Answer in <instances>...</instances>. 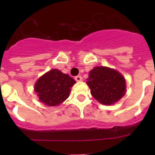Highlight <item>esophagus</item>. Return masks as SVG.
I'll return each instance as SVG.
<instances>
[{
  "label": "esophagus",
  "instance_id": "34e87169",
  "mask_svg": "<svg viewBox=\"0 0 155 155\" xmlns=\"http://www.w3.org/2000/svg\"><path fill=\"white\" fill-rule=\"evenodd\" d=\"M75 80H76L78 82H80V81H82L83 79H82V77L81 76V75H78V76L75 77Z\"/></svg>",
  "mask_w": 155,
  "mask_h": 155
}]
</instances>
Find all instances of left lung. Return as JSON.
Returning <instances> with one entry per match:
<instances>
[{"label": "left lung", "instance_id": "1", "mask_svg": "<svg viewBox=\"0 0 155 155\" xmlns=\"http://www.w3.org/2000/svg\"><path fill=\"white\" fill-rule=\"evenodd\" d=\"M87 84L91 94L102 105H113L126 94V80L124 76L112 68L95 67L89 72Z\"/></svg>", "mask_w": 155, "mask_h": 155}]
</instances>
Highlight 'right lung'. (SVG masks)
Returning <instances> with one entry per match:
<instances>
[{
	"instance_id": "add662e5",
	"label": "right lung",
	"mask_w": 155,
	"mask_h": 155,
	"mask_svg": "<svg viewBox=\"0 0 155 155\" xmlns=\"http://www.w3.org/2000/svg\"><path fill=\"white\" fill-rule=\"evenodd\" d=\"M76 83L68 74L57 69L50 70L35 82L34 89L40 102L48 106H57L69 97L71 87Z\"/></svg>"
}]
</instances>
